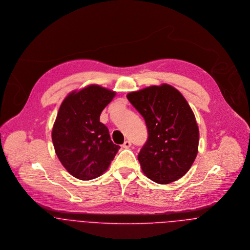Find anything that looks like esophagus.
<instances>
[{"mask_svg": "<svg viewBox=\"0 0 250 250\" xmlns=\"http://www.w3.org/2000/svg\"><path fill=\"white\" fill-rule=\"evenodd\" d=\"M131 146H132V144H131L130 141H125L124 144L122 145V147H124V148H129Z\"/></svg>", "mask_w": 250, "mask_h": 250, "instance_id": "1", "label": "esophagus"}]
</instances>
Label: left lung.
Segmentation results:
<instances>
[{"label": "left lung", "mask_w": 250, "mask_h": 250, "mask_svg": "<svg viewBox=\"0 0 250 250\" xmlns=\"http://www.w3.org/2000/svg\"><path fill=\"white\" fill-rule=\"evenodd\" d=\"M127 99L147 128L138 155L143 172L157 184L177 181L189 170L198 148V127L186 99L167 84L132 92Z\"/></svg>", "instance_id": "1"}]
</instances>
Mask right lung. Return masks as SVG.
Instances as JSON below:
<instances>
[{"label": "right lung", "instance_id": "obj_1", "mask_svg": "<svg viewBox=\"0 0 250 250\" xmlns=\"http://www.w3.org/2000/svg\"><path fill=\"white\" fill-rule=\"evenodd\" d=\"M115 92L90 85L72 92L62 102L54 124L52 139L63 167L75 178L88 181L105 172L120 148L100 122L104 108Z\"/></svg>", "mask_w": 250, "mask_h": 250}]
</instances>
